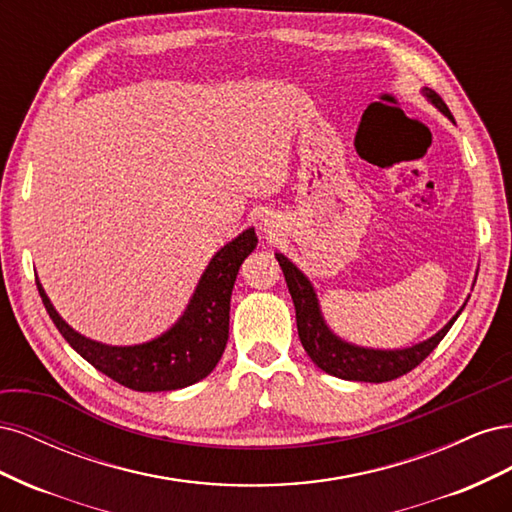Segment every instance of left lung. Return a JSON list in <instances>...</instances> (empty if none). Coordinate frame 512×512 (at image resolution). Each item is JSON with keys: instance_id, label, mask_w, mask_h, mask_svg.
Instances as JSON below:
<instances>
[{"instance_id": "8db88e82", "label": "left lung", "mask_w": 512, "mask_h": 512, "mask_svg": "<svg viewBox=\"0 0 512 512\" xmlns=\"http://www.w3.org/2000/svg\"><path fill=\"white\" fill-rule=\"evenodd\" d=\"M423 96L438 108L442 115L453 121L451 111L444 104V100L431 89H423ZM277 262L284 271L286 284L290 290V297L294 303V312H297V329L299 339L305 348V352L322 371L327 374L342 378V380H354V382H389L399 376L408 374L418 363H423L427 356L433 352L448 329L453 327V322L461 314L459 312L448 320L444 327L425 342L414 344L404 350H376V348H363L354 346L350 342H344L342 337H337L329 324L324 322L318 297L314 292V286L309 284L307 277L292 265V262L284 254H275Z\"/></svg>"}]
</instances>
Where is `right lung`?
I'll return each mask as SVG.
<instances>
[{
    "label": "right lung",
    "mask_w": 512,
    "mask_h": 512,
    "mask_svg": "<svg viewBox=\"0 0 512 512\" xmlns=\"http://www.w3.org/2000/svg\"><path fill=\"white\" fill-rule=\"evenodd\" d=\"M256 243L254 228L226 243L211 258L183 316L160 337L136 346H106L76 333L57 314L38 277L36 286L55 327L87 363L132 391H175L209 376L222 359L228 342L232 286Z\"/></svg>",
    "instance_id": "1"
}]
</instances>
